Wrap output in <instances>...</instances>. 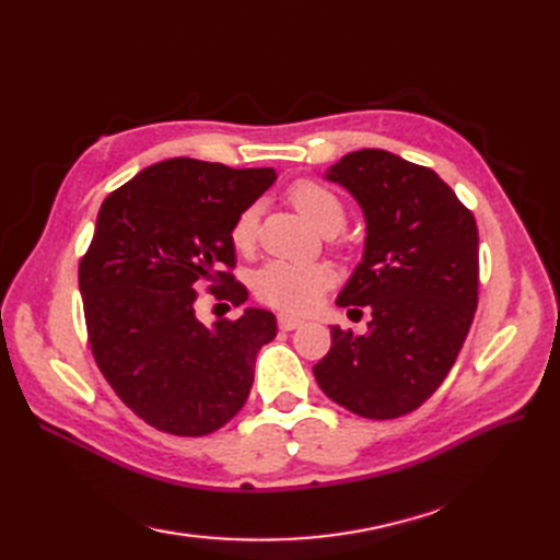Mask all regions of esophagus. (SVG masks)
<instances>
[{
    "instance_id": "34e87169",
    "label": "esophagus",
    "mask_w": 560,
    "mask_h": 560,
    "mask_svg": "<svg viewBox=\"0 0 560 560\" xmlns=\"http://www.w3.org/2000/svg\"><path fill=\"white\" fill-rule=\"evenodd\" d=\"M278 325L282 331H292V329H299L303 325L301 317H294V315H278Z\"/></svg>"
}]
</instances>
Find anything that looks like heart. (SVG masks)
<instances>
[{
    "label": "heart",
    "instance_id": "1",
    "mask_svg": "<svg viewBox=\"0 0 560 560\" xmlns=\"http://www.w3.org/2000/svg\"><path fill=\"white\" fill-rule=\"evenodd\" d=\"M290 202L306 222L325 235H334L346 224V206L325 184L313 179H299L290 186ZM259 212L254 206L245 208L231 226V243L235 249H249L257 241ZM334 273L325 264H294V261H268L254 276V294L268 306L287 313L311 311L319 294L331 284Z\"/></svg>",
    "mask_w": 560,
    "mask_h": 560
}]
</instances>
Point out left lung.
Segmentation results:
<instances>
[{
    "mask_svg": "<svg viewBox=\"0 0 560 560\" xmlns=\"http://www.w3.org/2000/svg\"><path fill=\"white\" fill-rule=\"evenodd\" d=\"M366 219L364 257L336 306H369L364 336L331 327L315 366L329 399L371 420L416 411L444 383L479 301V231L451 186L383 149L327 171ZM358 311V308H352Z\"/></svg>",
    "mask_w": 560,
    "mask_h": 560,
    "instance_id": "left-lung-1",
    "label": "left lung"
}]
</instances>
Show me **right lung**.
<instances>
[{"instance_id": "obj_1", "label": "right lung", "mask_w": 560, "mask_h": 560, "mask_svg": "<svg viewBox=\"0 0 560 560\" xmlns=\"http://www.w3.org/2000/svg\"><path fill=\"white\" fill-rule=\"evenodd\" d=\"M273 182V167L182 156L144 167L100 208L79 264L89 343L118 399L147 425L206 436L247 401L276 315L247 308L202 325L194 303L206 284L219 301H247L231 276V226Z\"/></svg>"}]
</instances>
